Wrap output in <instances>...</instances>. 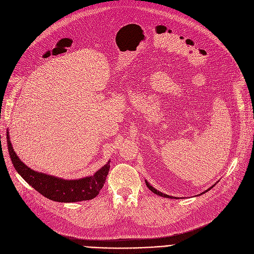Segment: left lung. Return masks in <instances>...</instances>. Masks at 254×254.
I'll return each mask as SVG.
<instances>
[{"instance_id":"8db88e82","label":"left lung","mask_w":254,"mask_h":254,"mask_svg":"<svg viewBox=\"0 0 254 254\" xmlns=\"http://www.w3.org/2000/svg\"><path fill=\"white\" fill-rule=\"evenodd\" d=\"M146 185H147V187L152 191V192H154L155 194H157V195H159V196H161V197H165V198H171V199H176V197H173V196H169V195H167V194H164V193H162V192H160V191H158V190H156L154 187H152L148 182H147V181H146ZM211 188H213V186L212 187H210L208 190H206L205 192H203L202 194H204V193H206L207 191H209Z\"/></svg>"}]
</instances>
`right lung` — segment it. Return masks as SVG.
Here are the masks:
<instances>
[{"label":"right lung","instance_id":"right-lung-1","mask_svg":"<svg viewBox=\"0 0 254 254\" xmlns=\"http://www.w3.org/2000/svg\"><path fill=\"white\" fill-rule=\"evenodd\" d=\"M7 143L12 163L21 177L36 191L56 202L71 203L93 199L102 189L111 167L108 162L91 177L79 180H63L35 172L21 162L14 152L9 132H7Z\"/></svg>","mask_w":254,"mask_h":254}]
</instances>
